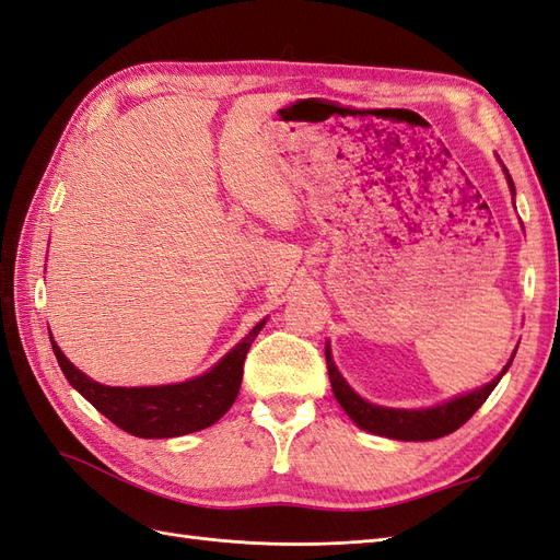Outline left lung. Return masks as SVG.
I'll use <instances>...</instances> for the list:
<instances>
[{
  "mask_svg": "<svg viewBox=\"0 0 560 560\" xmlns=\"http://www.w3.org/2000/svg\"><path fill=\"white\" fill-rule=\"evenodd\" d=\"M506 170V167H504ZM509 177V186L513 189L511 175L506 170ZM515 354V352H513ZM513 360H509V364L504 366V371L492 381L482 385V388L458 395L450 402H442L435 407L428 409H390V407H378L366 402L364 397L357 395L350 385L346 383V378L340 376V371L334 364L331 350L326 346V366H328V378H331V388L334 395L338 399V405L346 409L348 417L360 425L362 430H369L374 435H383V438H393V440H405V442H425V440H438L454 433V430L462 428L472 413H476L490 393L497 388V383L501 381V376L506 374V369L511 366Z\"/></svg>",
  "mask_w": 560,
  "mask_h": 560,
  "instance_id": "left-lung-1",
  "label": "left lung"
}]
</instances>
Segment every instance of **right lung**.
I'll use <instances>...</instances> for the list:
<instances>
[{
  "label": "right lung",
  "instance_id": "1",
  "mask_svg": "<svg viewBox=\"0 0 560 560\" xmlns=\"http://www.w3.org/2000/svg\"><path fill=\"white\" fill-rule=\"evenodd\" d=\"M262 326L265 322L255 324L253 331L203 376L151 388H113L96 383L70 364L54 340L51 348L68 383L125 433L149 440L179 438L218 423L234 405L243 378V360Z\"/></svg>",
  "mask_w": 560,
  "mask_h": 560
}]
</instances>
